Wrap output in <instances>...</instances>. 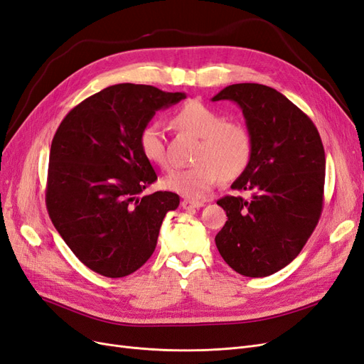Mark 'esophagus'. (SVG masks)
I'll use <instances>...</instances> for the list:
<instances>
[{
  "label": "esophagus",
  "mask_w": 364,
  "mask_h": 364,
  "mask_svg": "<svg viewBox=\"0 0 364 364\" xmlns=\"http://www.w3.org/2000/svg\"><path fill=\"white\" fill-rule=\"evenodd\" d=\"M203 206V203L202 202H194V200H188V199H185V200H182V208L183 209H199V208H202Z\"/></svg>",
  "instance_id": "1"
}]
</instances>
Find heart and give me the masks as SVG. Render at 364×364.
<instances>
[{"label":"heart","mask_w":364,"mask_h":364,"mask_svg":"<svg viewBox=\"0 0 364 364\" xmlns=\"http://www.w3.org/2000/svg\"><path fill=\"white\" fill-rule=\"evenodd\" d=\"M171 121L178 129L200 138V144L194 155L197 164L170 171L161 182L165 190L199 200L208 196L223 174L232 179L246 170L252 155V138L245 124L226 121L218 111L200 102L183 105ZM138 146L147 162L161 168L167 167V147L158 124L142 127Z\"/></svg>","instance_id":"b5f03b06"}]
</instances>
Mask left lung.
<instances>
[{
	"mask_svg": "<svg viewBox=\"0 0 364 364\" xmlns=\"http://www.w3.org/2000/svg\"><path fill=\"white\" fill-rule=\"evenodd\" d=\"M235 102L246 118L252 155L225 196L228 222L215 245L229 267L262 278L290 264L313 234L323 206L325 150L321 135L299 107L266 85H229L213 102Z\"/></svg>",
	"mask_w": 364,
	"mask_h": 364,
	"instance_id": "left-lung-1",
	"label": "left lung"
}]
</instances>
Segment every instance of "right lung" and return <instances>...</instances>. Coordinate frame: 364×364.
I'll return each instance as SVG.
<instances>
[{
  "instance_id": "1",
  "label": "right lung",
  "mask_w": 364,
  "mask_h": 364,
  "mask_svg": "<svg viewBox=\"0 0 364 364\" xmlns=\"http://www.w3.org/2000/svg\"><path fill=\"white\" fill-rule=\"evenodd\" d=\"M183 92L119 83L87 97L51 142L46 200L54 228L86 267L107 278L138 270L155 252L162 220L179 196H141L158 179L138 136Z\"/></svg>"
}]
</instances>
